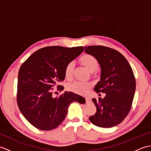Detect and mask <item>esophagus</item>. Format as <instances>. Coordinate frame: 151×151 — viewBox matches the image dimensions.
<instances>
[{
	"label": "esophagus",
	"instance_id": "1",
	"mask_svg": "<svg viewBox=\"0 0 151 151\" xmlns=\"http://www.w3.org/2000/svg\"><path fill=\"white\" fill-rule=\"evenodd\" d=\"M85 99H86V102H91V99L89 98V97H86Z\"/></svg>",
	"mask_w": 151,
	"mask_h": 151
}]
</instances>
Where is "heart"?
I'll return each instance as SVG.
<instances>
[{
    "mask_svg": "<svg viewBox=\"0 0 151 151\" xmlns=\"http://www.w3.org/2000/svg\"><path fill=\"white\" fill-rule=\"evenodd\" d=\"M79 61L86 69L90 72H93L97 69L99 63L97 60L91 54H84L79 58ZM74 63L70 62L67 64L64 69V76L67 80L72 78ZM91 84L89 82L75 81L67 85V89L78 94H85L91 88Z\"/></svg>",
    "mask_w": 151,
    "mask_h": 151,
    "instance_id": "b5f03b06",
    "label": "heart"
}]
</instances>
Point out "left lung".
<instances>
[{"label":"left lung","instance_id":"1","mask_svg":"<svg viewBox=\"0 0 151 151\" xmlns=\"http://www.w3.org/2000/svg\"><path fill=\"white\" fill-rule=\"evenodd\" d=\"M101 67V81L95 86L97 93H106L104 99H93L97 111L89 119L95 126L110 128L121 123L132 108L136 79L127 59L117 50L102 45L85 47Z\"/></svg>","mask_w":151,"mask_h":151}]
</instances>
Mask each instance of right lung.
<instances>
[{"instance_id":"right-lung-1","label":"right lung","mask_w":151,"mask_h":151,"mask_svg":"<svg viewBox=\"0 0 151 151\" xmlns=\"http://www.w3.org/2000/svg\"><path fill=\"white\" fill-rule=\"evenodd\" d=\"M84 47L66 48L50 46L34 52L22 64L18 73L17 102L25 119L34 127L42 130L56 129L65 119L70 103L82 104L84 98L73 92L54 97L64 87V69L69 62L81 54Z\"/></svg>"}]
</instances>
